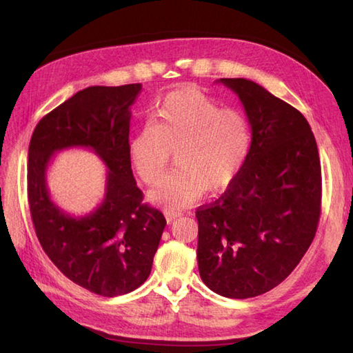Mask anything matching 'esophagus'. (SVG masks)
Wrapping results in <instances>:
<instances>
[{"label":"esophagus","instance_id":"esophagus-1","mask_svg":"<svg viewBox=\"0 0 353 353\" xmlns=\"http://www.w3.org/2000/svg\"><path fill=\"white\" fill-rule=\"evenodd\" d=\"M165 215H167V220H168V223H171V221L177 220L179 216H182L183 214H182V212H179V211H174V209H167V211H165Z\"/></svg>","mask_w":353,"mask_h":353}]
</instances>
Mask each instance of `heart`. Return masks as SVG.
Returning a JSON list of instances; mask_svg holds the SVG:
<instances>
[{"label":"heart","mask_w":353,"mask_h":353,"mask_svg":"<svg viewBox=\"0 0 353 353\" xmlns=\"http://www.w3.org/2000/svg\"><path fill=\"white\" fill-rule=\"evenodd\" d=\"M250 145V127L241 112L221 109L199 89L183 88L165 97L153 121L133 134L129 157L142 181L156 183L177 150L179 168L156 186L152 197L183 208L209 190L228 188L243 170Z\"/></svg>","instance_id":"obj_1"}]
</instances>
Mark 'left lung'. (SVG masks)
Returning a JSON list of instances; mask_svg holds the SVG:
<instances>
[{
    "label": "left lung",
    "mask_w": 353,
    "mask_h": 353,
    "mask_svg": "<svg viewBox=\"0 0 353 353\" xmlns=\"http://www.w3.org/2000/svg\"><path fill=\"white\" fill-rule=\"evenodd\" d=\"M243 103L252 145L223 196L199 208L197 262L214 292L249 299L277 287L316 235L321 168L306 118L247 79H220Z\"/></svg>",
    "instance_id": "1"
}]
</instances>
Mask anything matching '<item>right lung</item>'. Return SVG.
I'll list each match as a JSON object with an SVG mask.
<instances>
[{
	"instance_id": "right-lung-1",
	"label": "right lung",
	"mask_w": 353,
	"mask_h": 353,
	"mask_svg": "<svg viewBox=\"0 0 353 353\" xmlns=\"http://www.w3.org/2000/svg\"><path fill=\"white\" fill-rule=\"evenodd\" d=\"M141 89L133 83L79 91L37 123L28 147V205L43 252L70 281L104 297L147 281L167 224L161 211L142 203L132 172L130 106ZM77 146L108 167L103 201L85 216L63 212L46 185L52 156Z\"/></svg>"
}]
</instances>
